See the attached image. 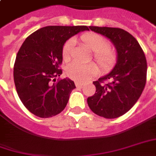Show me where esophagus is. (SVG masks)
Here are the masks:
<instances>
[{
	"instance_id": "esophagus-1",
	"label": "esophagus",
	"mask_w": 156,
	"mask_h": 156,
	"mask_svg": "<svg viewBox=\"0 0 156 156\" xmlns=\"http://www.w3.org/2000/svg\"><path fill=\"white\" fill-rule=\"evenodd\" d=\"M75 85H76V87H77V88H82L83 84L82 83H80V82L77 81V82H75Z\"/></svg>"
}]
</instances>
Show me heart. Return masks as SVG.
Segmentation results:
<instances>
[{
	"label": "heart",
	"mask_w": 156,
	"mask_h": 156,
	"mask_svg": "<svg viewBox=\"0 0 156 156\" xmlns=\"http://www.w3.org/2000/svg\"><path fill=\"white\" fill-rule=\"evenodd\" d=\"M81 41L86 47L94 51V56L103 68H109L116 60V54L108 46L107 40L97 34H85L81 36ZM73 41L68 40L64 44L62 56L64 60L70 58ZM99 68L95 63L81 64L73 62L67 67V75L72 79L78 82H87L96 76Z\"/></svg>",
	"instance_id": "b5f03b06"
}]
</instances>
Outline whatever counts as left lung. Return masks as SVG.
<instances>
[{"label":"left lung","mask_w":156,"mask_h":156,"mask_svg":"<svg viewBox=\"0 0 156 156\" xmlns=\"http://www.w3.org/2000/svg\"><path fill=\"white\" fill-rule=\"evenodd\" d=\"M89 29L110 40L116 51V62L109 73L94 82L96 91L87 102L98 116L116 118L134 105L144 89L146 58L137 40L123 29L96 26ZM106 79L111 83L102 85L101 82Z\"/></svg>","instance_id":"1"}]
</instances>
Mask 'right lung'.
I'll return each instance as SVG.
<instances>
[{
	"instance_id": "obj_1",
	"label": "right lung",
	"mask_w": 156,
	"mask_h": 156,
	"mask_svg": "<svg viewBox=\"0 0 156 156\" xmlns=\"http://www.w3.org/2000/svg\"><path fill=\"white\" fill-rule=\"evenodd\" d=\"M87 26H47L30 34L17 52L13 78L17 94L34 115L48 118L66 107L74 82L66 78L52 83L62 71L64 44L71 37L88 30Z\"/></svg>"
}]
</instances>
